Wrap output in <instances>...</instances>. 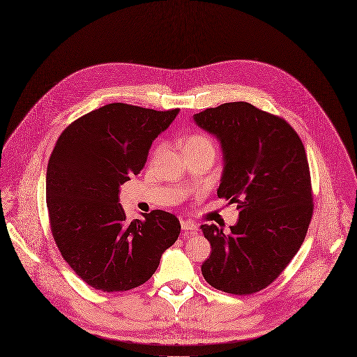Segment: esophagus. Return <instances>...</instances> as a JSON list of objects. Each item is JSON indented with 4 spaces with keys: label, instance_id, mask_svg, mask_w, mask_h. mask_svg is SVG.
<instances>
[{
    "label": "esophagus",
    "instance_id": "obj_1",
    "mask_svg": "<svg viewBox=\"0 0 357 357\" xmlns=\"http://www.w3.org/2000/svg\"><path fill=\"white\" fill-rule=\"evenodd\" d=\"M181 227L185 232H195L197 229V225L193 221H189V220H182Z\"/></svg>",
    "mask_w": 357,
    "mask_h": 357
}]
</instances>
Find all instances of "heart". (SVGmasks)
<instances>
[{
	"instance_id": "obj_1",
	"label": "heart",
	"mask_w": 357,
	"mask_h": 357,
	"mask_svg": "<svg viewBox=\"0 0 357 357\" xmlns=\"http://www.w3.org/2000/svg\"><path fill=\"white\" fill-rule=\"evenodd\" d=\"M185 151H195V150H213L211 140L204 135H192L183 144Z\"/></svg>"
}]
</instances>
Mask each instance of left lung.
<instances>
[{"mask_svg": "<svg viewBox=\"0 0 357 357\" xmlns=\"http://www.w3.org/2000/svg\"><path fill=\"white\" fill-rule=\"evenodd\" d=\"M193 121L220 143L217 196L238 203L240 215L228 234L200 225L211 245L202 275L225 293H257L284 271L305 238L312 195L304 146L286 121L248 102L206 109Z\"/></svg>", "mask_w": 357, "mask_h": 357, "instance_id": "1", "label": "left lung"}]
</instances>
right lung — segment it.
Instances as JSON below:
<instances>
[{
	"mask_svg": "<svg viewBox=\"0 0 357 357\" xmlns=\"http://www.w3.org/2000/svg\"><path fill=\"white\" fill-rule=\"evenodd\" d=\"M178 113L109 103L77 119L56 143L46 174L52 232L64 261L96 290L146 283L178 240L174 214L154 210L129 222L119 203L121 186L143 169Z\"/></svg>",
	"mask_w": 357,
	"mask_h": 357,
	"instance_id": "add662e5",
	"label": "right lung"
}]
</instances>
